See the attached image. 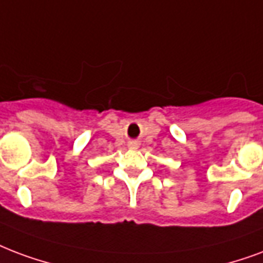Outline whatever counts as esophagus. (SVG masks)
<instances>
[{"mask_svg":"<svg viewBox=\"0 0 263 263\" xmlns=\"http://www.w3.org/2000/svg\"><path fill=\"white\" fill-rule=\"evenodd\" d=\"M128 147H129V149H138V147H139L138 140H131V142L128 143Z\"/></svg>","mask_w":263,"mask_h":263,"instance_id":"34e87169","label":"esophagus"}]
</instances>
